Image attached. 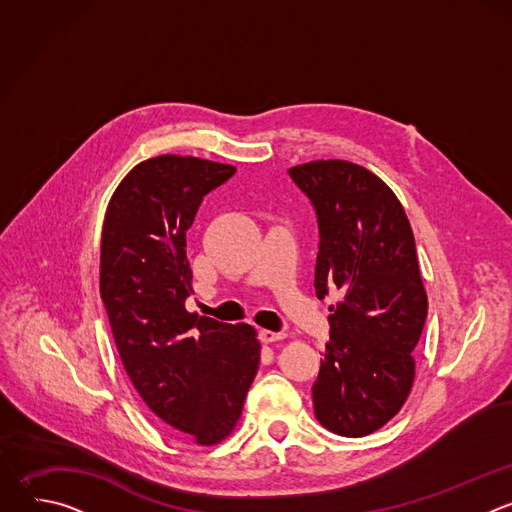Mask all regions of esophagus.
Segmentation results:
<instances>
[{"label": "esophagus", "instance_id": "34e87169", "mask_svg": "<svg viewBox=\"0 0 512 512\" xmlns=\"http://www.w3.org/2000/svg\"><path fill=\"white\" fill-rule=\"evenodd\" d=\"M283 336H285L283 332H271V330H261V332H259V340L265 342V344L277 342V340H281Z\"/></svg>", "mask_w": 512, "mask_h": 512}]
</instances>
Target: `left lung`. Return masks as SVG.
Here are the masks:
<instances>
[{
	"instance_id": "1",
	"label": "left lung",
	"mask_w": 512,
	"mask_h": 512,
	"mask_svg": "<svg viewBox=\"0 0 512 512\" xmlns=\"http://www.w3.org/2000/svg\"><path fill=\"white\" fill-rule=\"evenodd\" d=\"M289 176L318 218L316 296L340 291L312 387L314 413L338 435H369L399 413L415 377L411 352L427 294L413 231L399 198L367 168L318 160Z\"/></svg>"
}]
</instances>
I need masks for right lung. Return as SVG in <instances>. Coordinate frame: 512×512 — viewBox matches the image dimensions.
I'll return each mask as SVG.
<instances>
[{"label":"right lung","mask_w":512,"mask_h":512,"mask_svg":"<svg viewBox=\"0 0 512 512\" xmlns=\"http://www.w3.org/2000/svg\"><path fill=\"white\" fill-rule=\"evenodd\" d=\"M235 172L192 156L145 160L113 192L101 235V300L123 367L152 413L200 446L235 429L261 354L253 326L186 310V231Z\"/></svg>","instance_id":"add662e5"}]
</instances>
